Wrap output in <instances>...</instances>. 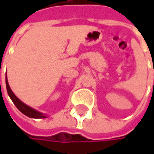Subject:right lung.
<instances>
[{
  "mask_svg": "<svg viewBox=\"0 0 154 154\" xmlns=\"http://www.w3.org/2000/svg\"><path fill=\"white\" fill-rule=\"evenodd\" d=\"M6 86H7V91H8V96L10 97V98L12 99V101L14 102V103L15 104V106L18 108V109L22 112L24 115H26L28 117H31V118H46L47 116L40 112V111H38L37 109H33L32 107L28 106L27 104L24 103L20 99L17 98L15 96V94L13 92V91L11 90L10 86H9L8 81V79L6 77Z\"/></svg>",
  "mask_w": 154,
  "mask_h": 154,
  "instance_id": "add662e5",
  "label": "right lung"
}]
</instances>
